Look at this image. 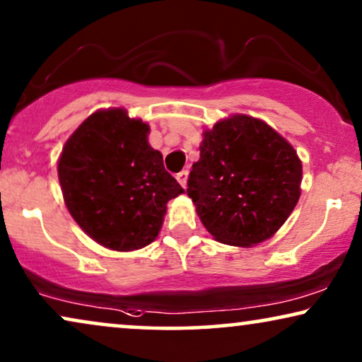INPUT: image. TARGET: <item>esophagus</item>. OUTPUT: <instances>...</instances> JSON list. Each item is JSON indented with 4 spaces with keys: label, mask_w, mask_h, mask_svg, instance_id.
Returning a JSON list of instances; mask_svg holds the SVG:
<instances>
[{
    "label": "esophagus",
    "mask_w": 362,
    "mask_h": 362,
    "mask_svg": "<svg viewBox=\"0 0 362 362\" xmlns=\"http://www.w3.org/2000/svg\"><path fill=\"white\" fill-rule=\"evenodd\" d=\"M177 180H178V184H180L182 187H187V180H189V172L187 170H182L180 173H177Z\"/></svg>",
    "instance_id": "esophagus-1"
}]
</instances>
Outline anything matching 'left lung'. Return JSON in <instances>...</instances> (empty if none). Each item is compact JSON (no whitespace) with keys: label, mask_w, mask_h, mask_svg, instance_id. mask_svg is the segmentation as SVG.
Segmentation results:
<instances>
[{"label":"left lung","mask_w":362,"mask_h":362,"mask_svg":"<svg viewBox=\"0 0 362 362\" xmlns=\"http://www.w3.org/2000/svg\"><path fill=\"white\" fill-rule=\"evenodd\" d=\"M303 165L262 119L233 114L204 131L187 194L216 242L250 248L272 238L301 195Z\"/></svg>","instance_id":"8db88e82"}]
</instances>
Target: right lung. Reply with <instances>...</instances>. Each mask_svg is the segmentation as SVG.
Here are the masks:
<instances>
[{
	"mask_svg": "<svg viewBox=\"0 0 362 362\" xmlns=\"http://www.w3.org/2000/svg\"><path fill=\"white\" fill-rule=\"evenodd\" d=\"M151 127L122 107L99 109L67 139L57 160L64 204L94 242L115 252L147 247L167 202L184 189L148 144Z\"/></svg>",
	"mask_w": 362,
	"mask_h": 362,
	"instance_id": "right-lung-1",
	"label": "right lung"
}]
</instances>
